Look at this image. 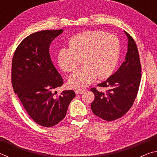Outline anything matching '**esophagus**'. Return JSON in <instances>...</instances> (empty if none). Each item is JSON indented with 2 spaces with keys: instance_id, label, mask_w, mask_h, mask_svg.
I'll return each instance as SVG.
<instances>
[{
  "instance_id": "obj_1",
  "label": "esophagus",
  "mask_w": 157,
  "mask_h": 157,
  "mask_svg": "<svg viewBox=\"0 0 157 157\" xmlns=\"http://www.w3.org/2000/svg\"><path fill=\"white\" fill-rule=\"evenodd\" d=\"M84 92V90H81V89L76 90V91H75V94H83Z\"/></svg>"
}]
</instances>
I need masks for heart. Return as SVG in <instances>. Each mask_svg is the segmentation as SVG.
Returning a JSON list of instances; mask_svg holds the SVG:
<instances>
[{
    "label": "heart",
    "mask_w": 157,
    "mask_h": 157,
    "mask_svg": "<svg viewBox=\"0 0 157 157\" xmlns=\"http://www.w3.org/2000/svg\"><path fill=\"white\" fill-rule=\"evenodd\" d=\"M69 48H62L58 52L60 68L69 73L76 71L68 78L69 86L84 88L97 77L107 78L113 72L120 56V42L116 36L102 31H86L76 34L68 42Z\"/></svg>",
    "instance_id": "obj_1"
}]
</instances>
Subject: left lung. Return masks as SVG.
<instances>
[{"label": "left lung", "mask_w": 157, "mask_h": 157, "mask_svg": "<svg viewBox=\"0 0 157 157\" xmlns=\"http://www.w3.org/2000/svg\"><path fill=\"white\" fill-rule=\"evenodd\" d=\"M128 46L124 62L116 72L107 80L98 84L107 87L105 92L91 89L95 95L91 110L95 116L107 121H113L124 116L134 103L141 79L139 51L134 39L124 31Z\"/></svg>", "instance_id": "1"}]
</instances>
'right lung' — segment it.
Listing matches in <instances>:
<instances>
[{"mask_svg":"<svg viewBox=\"0 0 157 157\" xmlns=\"http://www.w3.org/2000/svg\"><path fill=\"white\" fill-rule=\"evenodd\" d=\"M63 30H43L25 38L16 49L12 63V84L31 118L50 127L65 118L75 94L72 90L55 91L63 79L50 59L51 42Z\"/></svg>","mask_w":157,"mask_h":157,"instance_id":"add662e5","label":"right lung"}]
</instances>
